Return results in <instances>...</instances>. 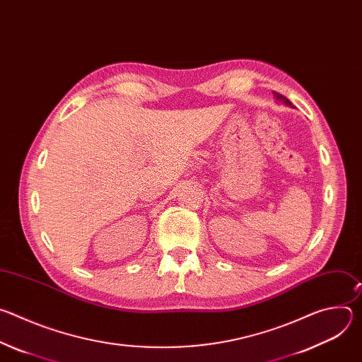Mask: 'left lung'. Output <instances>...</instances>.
Instances as JSON below:
<instances>
[{
	"mask_svg": "<svg viewBox=\"0 0 362 362\" xmlns=\"http://www.w3.org/2000/svg\"><path fill=\"white\" fill-rule=\"evenodd\" d=\"M275 94V97H276V100H279V101H282L284 103V105H286V106H292V103L285 97V95H282V94H279V93H274Z\"/></svg>",
	"mask_w": 362,
	"mask_h": 362,
	"instance_id": "left-lung-1",
	"label": "left lung"
}]
</instances>
